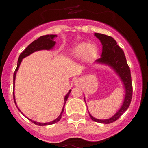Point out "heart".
Listing matches in <instances>:
<instances>
[{"label":"heart","instance_id":"obj_1","mask_svg":"<svg viewBox=\"0 0 148 148\" xmlns=\"http://www.w3.org/2000/svg\"><path fill=\"white\" fill-rule=\"evenodd\" d=\"M97 47L94 44H88L86 43H81L78 44L72 51V56L75 58H82L84 55V58L87 60L91 59L96 55Z\"/></svg>","mask_w":148,"mask_h":148}]
</instances>
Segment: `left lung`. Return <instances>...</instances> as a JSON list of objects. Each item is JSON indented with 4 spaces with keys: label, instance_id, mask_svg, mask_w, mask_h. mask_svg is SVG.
Wrapping results in <instances>:
<instances>
[{
    "label": "left lung",
    "instance_id": "left-lung-1",
    "mask_svg": "<svg viewBox=\"0 0 148 148\" xmlns=\"http://www.w3.org/2000/svg\"><path fill=\"white\" fill-rule=\"evenodd\" d=\"M94 35L100 40L102 44L101 56L95 62L99 64L108 65L110 67L112 68L121 79L125 90V99H124L122 105L111 118L107 119H98L94 118L93 116H91L89 113L90 118L94 121L102 123V124H110L118 119L127 110L131 102L133 86H132L130 70L127 63L126 57L125 56L124 51L117 44L114 38L108 35L96 33V32L94 34ZM84 101H85V99H84Z\"/></svg>",
    "mask_w": 148,
    "mask_h": 148
}]
</instances>
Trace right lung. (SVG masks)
Here are the masks:
<instances>
[{"mask_svg":"<svg viewBox=\"0 0 148 148\" xmlns=\"http://www.w3.org/2000/svg\"><path fill=\"white\" fill-rule=\"evenodd\" d=\"M57 37V35H43V36H40L39 38H38L37 40H34L33 42H32L21 53V54L19 56V58H18V65H17V68L16 70H15V73H14V75H13V84H14V88L15 89V77H16V73L18 70V68L20 66L22 60L23 58H24L27 56H29L30 54H32L34 52H36V51H39V50H43V49H46V50H50V49H53L54 47V46L56 45V41L54 40V39ZM70 92H71V90H69V92L66 93V95H65L64 97V107H63V109L61 110V113H60L59 116H58V118L56 119L53 121H50V122H46V123H42V122H38V121H33V120L30 119H29L30 121H32V123H34L35 125H39V126H44V125H53V124H55V123L58 122V121H60L61 118V116H62V113L64 112V105L65 103H66V100L68 99V96L70 95ZM13 98H14V101H15V104L16 105V107L18 108V109L19 110L21 113H22V112L21 111V110L18 108V107L17 106L16 101H15V93H14V91H13ZM23 114V113H22ZM24 116V115H23Z\"/></svg>","mask_w":148,"mask_h":148,"instance_id":"right-lung-1","label":"right lung"}]
</instances>
